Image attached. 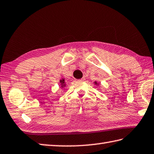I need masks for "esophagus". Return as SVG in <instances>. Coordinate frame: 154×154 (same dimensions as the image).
I'll list each match as a JSON object with an SVG mask.
<instances>
[{
    "mask_svg": "<svg viewBox=\"0 0 154 154\" xmlns=\"http://www.w3.org/2000/svg\"><path fill=\"white\" fill-rule=\"evenodd\" d=\"M85 78L83 77L82 78V79H79V80H78V81H79V82H83V81H85Z\"/></svg>",
    "mask_w": 154,
    "mask_h": 154,
    "instance_id": "obj_1",
    "label": "esophagus"
}]
</instances>
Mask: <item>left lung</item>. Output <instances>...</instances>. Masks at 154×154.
<instances>
[{
    "label": "left lung",
    "mask_w": 154,
    "mask_h": 154,
    "mask_svg": "<svg viewBox=\"0 0 154 154\" xmlns=\"http://www.w3.org/2000/svg\"><path fill=\"white\" fill-rule=\"evenodd\" d=\"M94 83H95V84H96V85H99V83H97V82H94Z\"/></svg>",
    "instance_id": "obj_1"
}]
</instances>
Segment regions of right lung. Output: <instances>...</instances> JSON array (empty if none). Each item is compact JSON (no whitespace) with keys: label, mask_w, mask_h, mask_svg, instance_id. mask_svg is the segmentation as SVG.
Listing matches in <instances>:
<instances>
[{"label":"right lung","mask_w":154,"mask_h":154,"mask_svg":"<svg viewBox=\"0 0 154 154\" xmlns=\"http://www.w3.org/2000/svg\"><path fill=\"white\" fill-rule=\"evenodd\" d=\"M60 88H65V87L66 86V84H65V79H63L60 80Z\"/></svg>","instance_id":"add662e5"}]
</instances>
